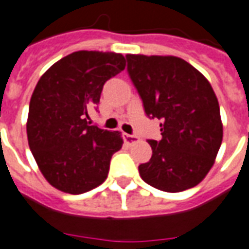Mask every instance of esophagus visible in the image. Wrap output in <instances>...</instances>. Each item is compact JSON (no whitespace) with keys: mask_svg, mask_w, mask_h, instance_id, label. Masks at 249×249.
<instances>
[{"mask_svg":"<svg viewBox=\"0 0 249 249\" xmlns=\"http://www.w3.org/2000/svg\"><path fill=\"white\" fill-rule=\"evenodd\" d=\"M139 138L135 137V135H128V134H123V141H124V143H127V144H131V143L137 142Z\"/></svg>","mask_w":249,"mask_h":249,"instance_id":"obj_1","label":"esophagus"}]
</instances>
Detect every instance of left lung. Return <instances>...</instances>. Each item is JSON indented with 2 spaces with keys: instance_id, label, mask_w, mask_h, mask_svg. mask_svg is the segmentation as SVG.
<instances>
[{
  "instance_id": "left-lung-1",
  "label": "left lung",
  "mask_w": 249,
  "mask_h": 249,
  "mask_svg": "<svg viewBox=\"0 0 249 249\" xmlns=\"http://www.w3.org/2000/svg\"><path fill=\"white\" fill-rule=\"evenodd\" d=\"M127 71L147 117L160 119V141L139 166L143 180L166 192L197 186L215 163L223 141L219 102L203 74L174 55L127 54Z\"/></svg>"
}]
</instances>
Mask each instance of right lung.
Listing matches in <instances>:
<instances>
[{"mask_svg": "<svg viewBox=\"0 0 249 249\" xmlns=\"http://www.w3.org/2000/svg\"><path fill=\"white\" fill-rule=\"evenodd\" d=\"M124 67L119 53L81 50L39 78L26 132L38 168L54 188L78 195L106 180L112 154L122 148V135L90 126L89 111L99 103L105 82Z\"/></svg>", "mask_w": 249, "mask_h": 249, "instance_id": "add662e5", "label": "right lung"}]
</instances>
